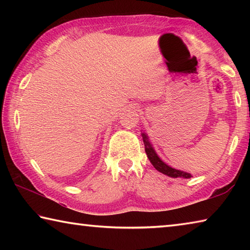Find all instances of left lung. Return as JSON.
<instances>
[{
	"label": "left lung",
	"mask_w": 250,
	"mask_h": 250,
	"mask_svg": "<svg viewBox=\"0 0 250 250\" xmlns=\"http://www.w3.org/2000/svg\"><path fill=\"white\" fill-rule=\"evenodd\" d=\"M142 139H143V143H145V149H146V153L147 155V158H149L150 162L153 164V167L159 172L163 173V174H166V175L171 176V177H180L181 176V177H185V179H189V177H191V174H188V173L175 170V168H172L171 167L167 166L163 161H161L158 154L155 153V151L153 150V147H152L151 143L149 142V140H147V137L145 133H142Z\"/></svg>",
	"instance_id": "8db88e82"
}]
</instances>
